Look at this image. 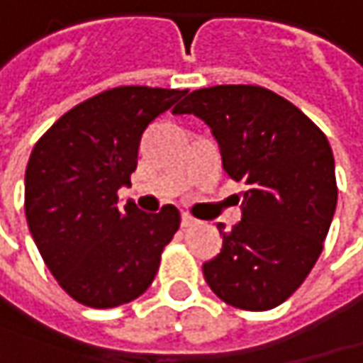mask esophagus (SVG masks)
I'll return each instance as SVG.
<instances>
[{"label":"esophagus","mask_w":363,"mask_h":363,"mask_svg":"<svg viewBox=\"0 0 363 363\" xmlns=\"http://www.w3.org/2000/svg\"><path fill=\"white\" fill-rule=\"evenodd\" d=\"M196 223L194 217H190L188 213H182V227H192Z\"/></svg>","instance_id":"34e87169"}]
</instances>
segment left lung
<instances>
[{"instance_id":"1","label":"left lung","mask_w":363,"mask_h":363,"mask_svg":"<svg viewBox=\"0 0 363 363\" xmlns=\"http://www.w3.org/2000/svg\"><path fill=\"white\" fill-rule=\"evenodd\" d=\"M175 116L194 113L219 143L225 173L244 184L242 220L202 264L208 287L242 310H271L316 264L337 206L330 144L277 92L220 84L190 92Z\"/></svg>"}]
</instances>
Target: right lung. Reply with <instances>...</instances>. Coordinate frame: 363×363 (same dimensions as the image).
I'll use <instances>...</instances> for the list:
<instances>
[{"label": "right lung", "mask_w": 363, "mask_h": 363, "mask_svg": "<svg viewBox=\"0 0 363 363\" xmlns=\"http://www.w3.org/2000/svg\"><path fill=\"white\" fill-rule=\"evenodd\" d=\"M186 91L117 86L76 105L33 148L24 175L30 235L67 296L89 308H116L150 287L179 211L157 215L117 190L130 184L150 121Z\"/></svg>", "instance_id": "add662e5"}]
</instances>
